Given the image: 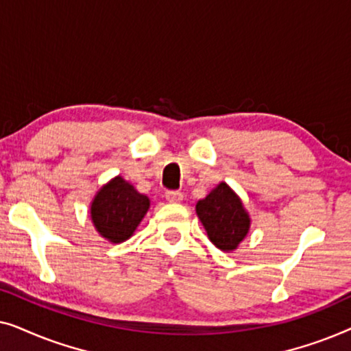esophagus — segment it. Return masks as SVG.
Instances as JSON below:
<instances>
[{
	"mask_svg": "<svg viewBox=\"0 0 351 351\" xmlns=\"http://www.w3.org/2000/svg\"><path fill=\"white\" fill-rule=\"evenodd\" d=\"M166 199L169 201V203H180L182 199H184V193L182 191H167L166 193Z\"/></svg>",
	"mask_w": 351,
	"mask_h": 351,
	"instance_id": "esophagus-1",
	"label": "esophagus"
}]
</instances>
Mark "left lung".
Masks as SVG:
<instances>
[{
	"label": "left lung",
	"instance_id": "obj_1",
	"mask_svg": "<svg viewBox=\"0 0 351 351\" xmlns=\"http://www.w3.org/2000/svg\"><path fill=\"white\" fill-rule=\"evenodd\" d=\"M196 215L203 223L208 238L223 252L238 249L251 228V215L243 201L225 182L196 203Z\"/></svg>",
	"mask_w": 351,
	"mask_h": 351
}]
</instances>
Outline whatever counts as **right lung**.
I'll return each mask as SVG.
<instances>
[{
  "label": "right lung",
  "mask_w": 351,
  "mask_h": 351,
  "mask_svg": "<svg viewBox=\"0 0 351 351\" xmlns=\"http://www.w3.org/2000/svg\"><path fill=\"white\" fill-rule=\"evenodd\" d=\"M150 209L148 196L138 193L121 176L99 189L90 201V220L100 237L118 244L129 239Z\"/></svg>",
  "instance_id": "right-lung-1"
}]
</instances>
